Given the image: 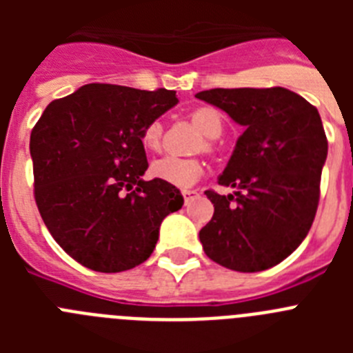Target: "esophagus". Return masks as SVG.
Instances as JSON below:
<instances>
[{
  "instance_id": "34e87169",
  "label": "esophagus",
  "mask_w": 353,
  "mask_h": 353,
  "mask_svg": "<svg viewBox=\"0 0 353 353\" xmlns=\"http://www.w3.org/2000/svg\"><path fill=\"white\" fill-rule=\"evenodd\" d=\"M182 194H183V199H185V205H187L189 201H192V199L198 196V191H183Z\"/></svg>"
}]
</instances>
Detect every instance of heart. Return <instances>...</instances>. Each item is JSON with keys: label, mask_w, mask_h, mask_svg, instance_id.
Returning a JSON list of instances; mask_svg holds the SVG:
<instances>
[{"label": "heart", "mask_w": 353, "mask_h": 353, "mask_svg": "<svg viewBox=\"0 0 353 353\" xmlns=\"http://www.w3.org/2000/svg\"><path fill=\"white\" fill-rule=\"evenodd\" d=\"M192 125L203 134L207 139H217L223 134V118L214 108H198L191 113ZM162 125L159 121H150L141 132V143L146 150L161 148ZM205 148L210 150V143H205ZM152 176L157 180L170 183L174 187H191L201 179L203 174V164L196 159H180L173 155H166L152 162Z\"/></svg>", "instance_id": "obj_1"}]
</instances>
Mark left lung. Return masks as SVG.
Instances as JSON below:
<instances>
[{
	"label": "left lung",
	"instance_id": "1",
	"mask_svg": "<svg viewBox=\"0 0 353 353\" xmlns=\"http://www.w3.org/2000/svg\"><path fill=\"white\" fill-rule=\"evenodd\" d=\"M196 99L223 109L244 127L219 183L233 194L207 191L214 203L201 228L205 254L236 272L281 263L313 224L327 138L318 109L295 92L214 88Z\"/></svg>",
	"mask_w": 353,
	"mask_h": 353
}]
</instances>
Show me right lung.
<instances>
[{
  "mask_svg": "<svg viewBox=\"0 0 353 353\" xmlns=\"http://www.w3.org/2000/svg\"><path fill=\"white\" fill-rule=\"evenodd\" d=\"M173 90L84 84L52 101L31 130L35 201L60 248L97 272H123L154 252L162 219L183 196L141 179V132L179 104Z\"/></svg>",
  "mask_w": 353,
  "mask_h": 353,
  "instance_id": "right-lung-1",
  "label": "right lung"
}]
</instances>
